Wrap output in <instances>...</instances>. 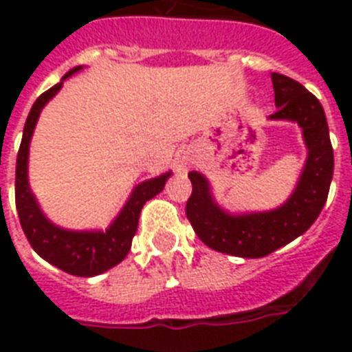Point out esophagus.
I'll use <instances>...</instances> for the list:
<instances>
[{
    "mask_svg": "<svg viewBox=\"0 0 352 352\" xmlns=\"http://www.w3.org/2000/svg\"><path fill=\"white\" fill-rule=\"evenodd\" d=\"M179 170H182V171H186V166H184V164H181V166H179Z\"/></svg>",
    "mask_w": 352,
    "mask_h": 352,
    "instance_id": "1",
    "label": "esophagus"
}]
</instances>
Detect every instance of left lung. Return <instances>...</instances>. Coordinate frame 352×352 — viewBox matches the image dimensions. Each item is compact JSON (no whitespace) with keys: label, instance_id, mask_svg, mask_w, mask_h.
Instances as JSON below:
<instances>
[{"label":"left lung","instance_id":"1","mask_svg":"<svg viewBox=\"0 0 352 352\" xmlns=\"http://www.w3.org/2000/svg\"><path fill=\"white\" fill-rule=\"evenodd\" d=\"M272 85L278 111L268 120L296 122L307 146L305 166L290 197L268 212L230 214L217 204L203 173H188L193 190L186 217L204 245L230 256L265 257L305 234L325 206L333 181V146L320 100L285 74L272 73Z\"/></svg>","mask_w":352,"mask_h":352}]
</instances>
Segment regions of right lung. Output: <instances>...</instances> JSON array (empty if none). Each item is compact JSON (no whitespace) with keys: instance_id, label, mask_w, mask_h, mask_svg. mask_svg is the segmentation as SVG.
I'll list each match as a JSON object with an SVG mask.
<instances>
[{"instance_id":"add662e5","label":"right lung","mask_w":352,"mask_h":352,"mask_svg":"<svg viewBox=\"0 0 352 352\" xmlns=\"http://www.w3.org/2000/svg\"><path fill=\"white\" fill-rule=\"evenodd\" d=\"M82 65L71 69L60 84L52 85L51 89L38 96V100L30 107L29 117L25 122L23 138L16 160V210L19 223L29 239L30 246L47 263H51L60 270L80 278H93L106 272L124 259L131 248L133 235L137 234L138 215L146 201L153 199L157 193L164 190L166 181L171 177V171L162 175L140 182L131 192L129 199L106 230H67L54 225L36 201L34 193L29 184V146L36 122L40 118L41 109L47 102L54 98L62 89L63 80L82 71Z\"/></svg>"}]
</instances>
